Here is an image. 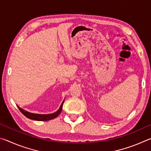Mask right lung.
<instances>
[{"instance_id":"right-lung-1","label":"right lung","mask_w":151,"mask_h":151,"mask_svg":"<svg viewBox=\"0 0 151 151\" xmlns=\"http://www.w3.org/2000/svg\"><path fill=\"white\" fill-rule=\"evenodd\" d=\"M64 102H65V100L63 101V103H62V104H61L59 109H58L57 112H54V113H52V114H40L31 113V112L26 111L25 110L20 108V107L18 105H17V106H18V108H19V109L20 110V111L25 116L27 117L28 119L35 120V121H49V120L55 119V118H56V117L58 116V114H60L61 111H62L63 105Z\"/></svg>"}]
</instances>
